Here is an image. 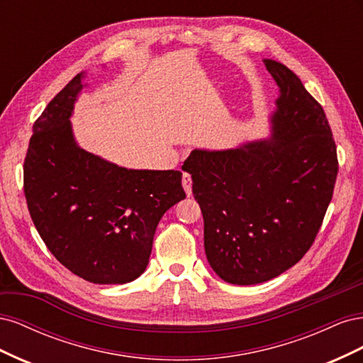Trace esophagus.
I'll return each mask as SVG.
<instances>
[{
	"label": "esophagus",
	"instance_id": "1",
	"mask_svg": "<svg viewBox=\"0 0 363 363\" xmlns=\"http://www.w3.org/2000/svg\"><path fill=\"white\" fill-rule=\"evenodd\" d=\"M182 184H183V189H184L186 195L191 196V195H192V179H191L189 174H186V172L183 174Z\"/></svg>",
	"mask_w": 363,
	"mask_h": 363
}]
</instances>
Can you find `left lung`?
Returning a JSON list of instances; mask_svg holds the SVG:
<instances>
[{
    "label": "left lung",
    "mask_w": 363,
    "mask_h": 363,
    "mask_svg": "<svg viewBox=\"0 0 363 363\" xmlns=\"http://www.w3.org/2000/svg\"><path fill=\"white\" fill-rule=\"evenodd\" d=\"M279 87L268 136L235 148H196L184 162L204 219L208 265L227 283L288 271L313 244L337 174L323 107L283 63L263 59Z\"/></svg>",
    "instance_id": "8db88e82"
}]
</instances>
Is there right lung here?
I'll list each match as a JSON object with an SVG mask.
<instances>
[{"mask_svg":"<svg viewBox=\"0 0 363 363\" xmlns=\"http://www.w3.org/2000/svg\"><path fill=\"white\" fill-rule=\"evenodd\" d=\"M84 79L75 75L33 125L24 192L63 267L91 283L124 284L145 271L160 218L186 194L180 171L128 169L77 144L71 116Z\"/></svg>","mask_w":363,"mask_h":363,"instance_id":"obj_1","label":"right lung"}]
</instances>
